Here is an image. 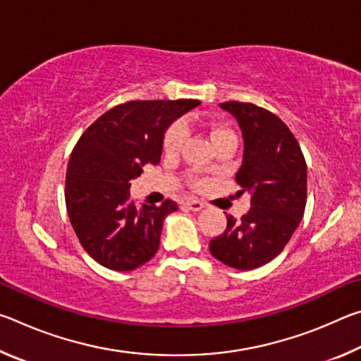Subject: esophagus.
Wrapping results in <instances>:
<instances>
[{"instance_id":"34e87169","label":"esophagus","mask_w":361,"mask_h":361,"mask_svg":"<svg viewBox=\"0 0 361 361\" xmlns=\"http://www.w3.org/2000/svg\"><path fill=\"white\" fill-rule=\"evenodd\" d=\"M185 205L188 207V209L189 210H192V212H200V210H202L204 209V204L202 202H200V200H195V199H191V200H186V202H185Z\"/></svg>"}]
</instances>
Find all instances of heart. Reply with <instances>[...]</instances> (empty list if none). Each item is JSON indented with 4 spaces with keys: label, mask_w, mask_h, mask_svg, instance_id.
I'll use <instances>...</instances> for the list:
<instances>
[{
    "label": "heart",
    "mask_w": 361,
    "mask_h": 361,
    "mask_svg": "<svg viewBox=\"0 0 361 361\" xmlns=\"http://www.w3.org/2000/svg\"><path fill=\"white\" fill-rule=\"evenodd\" d=\"M213 140H216L223 135H232V132L228 129H223V127H216V129H212ZM186 138V126L183 124L181 121L175 122L167 129L166 137H164V149L167 152H176L185 143Z\"/></svg>",
    "instance_id": "obj_1"
}]
</instances>
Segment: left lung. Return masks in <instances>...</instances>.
Instances as JSON below:
<instances>
[{
    "label": "left lung",
    "mask_w": 361,
    "mask_h": 361,
    "mask_svg": "<svg viewBox=\"0 0 361 361\" xmlns=\"http://www.w3.org/2000/svg\"><path fill=\"white\" fill-rule=\"evenodd\" d=\"M219 106L239 122L243 161L235 173L240 194L252 195V209L240 219L228 216L210 253L226 266L250 271L282 253L301 223L307 200V166L285 122L253 103L226 102Z\"/></svg>",
    "instance_id": "1"
}]
</instances>
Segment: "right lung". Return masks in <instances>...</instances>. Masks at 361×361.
I'll use <instances>...</instances> for the list:
<instances>
[{
  "label": "right lung",
  "instance_id": "1",
  "mask_svg": "<svg viewBox=\"0 0 361 361\" xmlns=\"http://www.w3.org/2000/svg\"><path fill=\"white\" fill-rule=\"evenodd\" d=\"M199 100H135L122 103L89 126L73 148L65 202L82 248L111 271H133L156 255L164 219L178 209L137 207L130 180L145 164L161 161L164 133Z\"/></svg>",
  "mask_w": 361,
  "mask_h": 361
}]
</instances>
